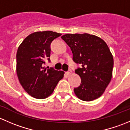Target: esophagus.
Instances as JSON below:
<instances>
[{
    "label": "esophagus",
    "mask_w": 130,
    "mask_h": 130,
    "mask_svg": "<svg viewBox=\"0 0 130 130\" xmlns=\"http://www.w3.org/2000/svg\"><path fill=\"white\" fill-rule=\"evenodd\" d=\"M65 73H66L67 75H70L72 73V70H69L67 72H65Z\"/></svg>",
    "instance_id": "esophagus-1"
}]
</instances>
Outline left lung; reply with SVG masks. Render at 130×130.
I'll return each mask as SVG.
<instances>
[{"label": "left lung", "mask_w": 130, "mask_h": 130, "mask_svg": "<svg viewBox=\"0 0 130 130\" xmlns=\"http://www.w3.org/2000/svg\"><path fill=\"white\" fill-rule=\"evenodd\" d=\"M71 49L73 60L80 65L75 70L81 83L74 88L77 98L91 101L101 96L111 80L113 57L104 40L95 35L67 34L61 36Z\"/></svg>", "instance_id": "8db88e82"}]
</instances>
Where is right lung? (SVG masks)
I'll return each instance as SVG.
<instances>
[{"instance_id":"add662e5","label":"right lung","mask_w":130,"mask_h":130,"mask_svg":"<svg viewBox=\"0 0 130 130\" xmlns=\"http://www.w3.org/2000/svg\"><path fill=\"white\" fill-rule=\"evenodd\" d=\"M61 34L52 31L31 34L19 46L16 55V72L22 87L36 99H45L53 93L64 72L44 65L50 61V44Z\"/></svg>"}]
</instances>
